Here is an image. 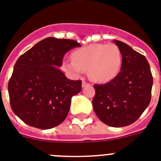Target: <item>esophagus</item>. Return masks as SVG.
Segmentation results:
<instances>
[{
  "mask_svg": "<svg viewBox=\"0 0 161 161\" xmlns=\"http://www.w3.org/2000/svg\"><path fill=\"white\" fill-rule=\"evenodd\" d=\"M89 83H87V82H85V81H83V83H82V87H87V86H89Z\"/></svg>",
  "mask_w": 161,
  "mask_h": 161,
  "instance_id": "obj_1",
  "label": "esophagus"
}]
</instances>
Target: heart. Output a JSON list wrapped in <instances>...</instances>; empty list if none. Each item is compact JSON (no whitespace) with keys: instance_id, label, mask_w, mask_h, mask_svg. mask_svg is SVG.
Listing matches in <instances>:
<instances>
[{"instance_id":"1","label":"heart","mask_w":161,"mask_h":161,"mask_svg":"<svg viewBox=\"0 0 161 161\" xmlns=\"http://www.w3.org/2000/svg\"><path fill=\"white\" fill-rule=\"evenodd\" d=\"M71 59L63 63L65 71L80 75L87 70L92 80L97 83L112 80L122 66V53L115 44H90L73 51Z\"/></svg>"}]
</instances>
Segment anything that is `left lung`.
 <instances>
[{"label":"left lung","instance_id":"obj_1","mask_svg":"<svg viewBox=\"0 0 161 161\" xmlns=\"http://www.w3.org/2000/svg\"><path fill=\"white\" fill-rule=\"evenodd\" d=\"M122 53L121 71L106 84H95L92 106L101 122L110 127L134 123L149 106L153 78L146 57L123 42L114 40Z\"/></svg>","mask_w":161,"mask_h":161}]
</instances>
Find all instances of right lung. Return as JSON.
<instances>
[{"label":"right lung","mask_w":161,"mask_h":161,"mask_svg":"<svg viewBox=\"0 0 161 161\" xmlns=\"http://www.w3.org/2000/svg\"><path fill=\"white\" fill-rule=\"evenodd\" d=\"M78 47L74 40L47 37L17 60L8 92L12 110L25 124L49 129L65 119L82 81L69 80L58 67L64 54Z\"/></svg>","instance_id":"right-lung-1"}]
</instances>
